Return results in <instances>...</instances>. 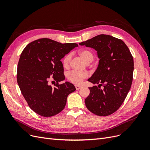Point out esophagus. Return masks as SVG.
Segmentation results:
<instances>
[{"label":"esophagus","mask_w":150,"mask_h":150,"mask_svg":"<svg viewBox=\"0 0 150 150\" xmlns=\"http://www.w3.org/2000/svg\"><path fill=\"white\" fill-rule=\"evenodd\" d=\"M75 88L76 90H79V89L81 88V86H79V85H75Z\"/></svg>","instance_id":"obj_1"}]
</instances>
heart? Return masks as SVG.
<instances>
[{
    "mask_svg": "<svg viewBox=\"0 0 150 150\" xmlns=\"http://www.w3.org/2000/svg\"><path fill=\"white\" fill-rule=\"evenodd\" d=\"M79 54L86 64H90L94 59V55L92 52H91L90 50L88 49L80 50L79 52ZM71 60V55L70 54L65 55V57L62 60L63 65H64V68H69ZM88 76V74L86 71L79 72L76 71H71L67 74V78H68L69 81H70L71 83H74L75 84H80L85 79L87 78Z\"/></svg>",
    "mask_w": 150,
    "mask_h": 150,
    "instance_id": "obj_1",
    "label": "heart"
}]
</instances>
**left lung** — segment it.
Listing matches in <instances>:
<instances>
[{
	"mask_svg": "<svg viewBox=\"0 0 150 150\" xmlns=\"http://www.w3.org/2000/svg\"><path fill=\"white\" fill-rule=\"evenodd\" d=\"M79 45L95 49L100 59L97 69L88 80L98 85L89 87L86 107L96 115L108 116L120 107L131 88L133 58L123 41L109 35H98Z\"/></svg>",
	"mask_w": 150,
	"mask_h": 150,
	"instance_id": "1",
	"label": "left lung"
}]
</instances>
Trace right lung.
<instances>
[{"instance_id": "right-lung-1", "label": "right lung", "mask_w": 150, "mask_h": 150, "mask_svg": "<svg viewBox=\"0 0 150 150\" xmlns=\"http://www.w3.org/2000/svg\"><path fill=\"white\" fill-rule=\"evenodd\" d=\"M77 46L43 38L28 43L22 51L17 65V83L28 105L38 115L49 117L59 113L67 96L75 91L70 82H59L65 78L61 59ZM51 78L57 83L55 88L48 85Z\"/></svg>"}]
</instances>
